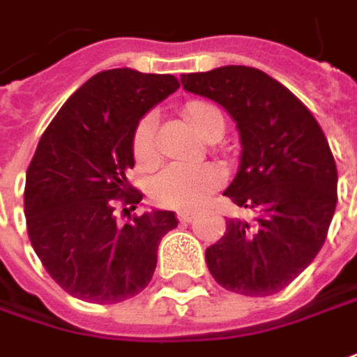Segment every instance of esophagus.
Returning a JSON list of instances; mask_svg holds the SVG:
<instances>
[{"label":"esophagus","mask_w":357,"mask_h":357,"mask_svg":"<svg viewBox=\"0 0 357 357\" xmlns=\"http://www.w3.org/2000/svg\"><path fill=\"white\" fill-rule=\"evenodd\" d=\"M193 213H190V211H179L178 213V219L181 221V223H191L193 221Z\"/></svg>","instance_id":"1"}]
</instances>
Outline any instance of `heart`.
Wrapping results in <instances>:
<instances>
[{
	"mask_svg": "<svg viewBox=\"0 0 357 357\" xmlns=\"http://www.w3.org/2000/svg\"><path fill=\"white\" fill-rule=\"evenodd\" d=\"M181 112L207 140H213L225 130L223 112L207 100H190L183 105ZM132 154L136 164L144 169H152L160 164L158 118L152 112L144 114L134 126ZM221 183L223 172L213 164H172L152 179L150 193L164 207L191 211L202 207L221 188Z\"/></svg>",
	"mask_w": 357,
	"mask_h": 357,
	"instance_id": "obj_1",
	"label": "heart"
}]
</instances>
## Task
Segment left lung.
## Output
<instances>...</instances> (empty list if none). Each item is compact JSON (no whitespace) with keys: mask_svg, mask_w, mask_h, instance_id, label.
I'll return each instance as SVG.
<instances>
[{"mask_svg":"<svg viewBox=\"0 0 357 357\" xmlns=\"http://www.w3.org/2000/svg\"><path fill=\"white\" fill-rule=\"evenodd\" d=\"M183 89L215 100L241 132V166L225 190L255 213L227 219L205 251L223 289L268 296L287 289L324 245L338 203V169L312 112L284 84L252 67L231 65L181 77Z\"/></svg>","mask_w":357,"mask_h":357,"instance_id":"1","label":"left lung"}]
</instances>
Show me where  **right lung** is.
Listing matches in <instances>:
<instances>
[{
    "instance_id": "add662e5",
    "label": "right lung",
    "mask_w": 357,
    "mask_h": 357,
    "mask_svg": "<svg viewBox=\"0 0 357 357\" xmlns=\"http://www.w3.org/2000/svg\"><path fill=\"white\" fill-rule=\"evenodd\" d=\"M179 89L174 75L132 68L96 73L43 132L25 176V221L45 271L75 298L116 304L150 284L158 245L178 227L174 211L132 215L142 191L128 183L132 132L150 108Z\"/></svg>"
}]
</instances>
